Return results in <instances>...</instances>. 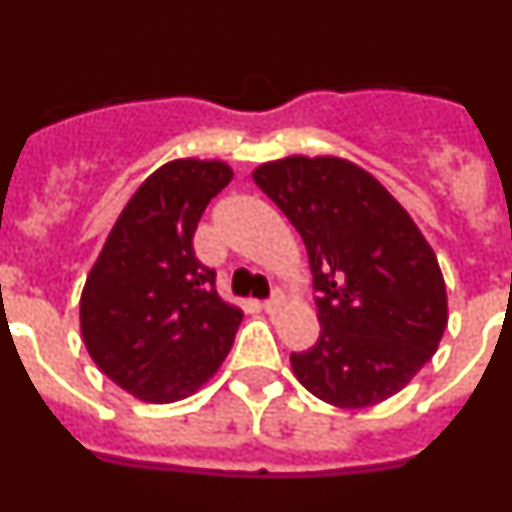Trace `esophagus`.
Returning <instances> with one entry per match:
<instances>
[{"label": "esophagus", "mask_w": 512, "mask_h": 512, "mask_svg": "<svg viewBox=\"0 0 512 512\" xmlns=\"http://www.w3.org/2000/svg\"><path fill=\"white\" fill-rule=\"evenodd\" d=\"M264 312H269V315H274V312L279 310V307H282V295H279V292H274V295L269 297V300H264Z\"/></svg>", "instance_id": "1"}]
</instances>
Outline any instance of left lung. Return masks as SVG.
<instances>
[{
	"mask_svg": "<svg viewBox=\"0 0 512 512\" xmlns=\"http://www.w3.org/2000/svg\"><path fill=\"white\" fill-rule=\"evenodd\" d=\"M253 182L307 248L320 338L292 354L297 379L338 408L400 392L436 354L446 287L418 225L372 174L341 158L289 156Z\"/></svg>",
	"mask_w": 512,
	"mask_h": 512,
	"instance_id": "1",
	"label": "left lung"
}]
</instances>
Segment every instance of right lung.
Instances as JSON below:
<instances>
[{
    "label": "right lung",
    "instance_id": "add662e5",
    "mask_svg": "<svg viewBox=\"0 0 512 512\" xmlns=\"http://www.w3.org/2000/svg\"><path fill=\"white\" fill-rule=\"evenodd\" d=\"M233 171L179 158L153 171L107 235L81 292V336L117 387L146 402L192 395L220 369L243 312L217 297L194 230Z\"/></svg>",
    "mask_w": 512,
    "mask_h": 512
}]
</instances>
